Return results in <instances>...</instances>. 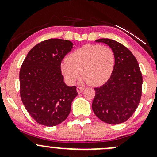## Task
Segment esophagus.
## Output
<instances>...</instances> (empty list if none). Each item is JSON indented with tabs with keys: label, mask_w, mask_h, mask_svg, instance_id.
<instances>
[{
	"label": "esophagus",
	"mask_w": 157,
	"mask_h": 157,
	"mask_svg": "<svg viewBox=\"0 0 157 157\" xmlns=\"http://www.w3.org/2000/svg\"><path fill=\"white\" fill-rule=\"evenodd\" d=\"M84 89H85V88L83 87V86H77V91L78 93H81L82 91H83Z\"/></svg>",
	"instance_id": "esophagus-1"
}]
</instances>
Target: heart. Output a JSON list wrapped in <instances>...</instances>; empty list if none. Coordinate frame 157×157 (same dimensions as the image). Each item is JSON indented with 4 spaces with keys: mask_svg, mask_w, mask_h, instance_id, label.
<instances>
[{
    "mask_svg": "<svg viewBox=\"0 0 157 157\" xmlns=\"http://www.w3.org/2000/svg\"><path fill=\"white\" fill-rule=\"evenodd\" d=\"M115 65L113 50L98 44H87L77 48L61 64V71L69 83L82 80L94 86H101L109 80Z\"/></svg>",
    "mask_w": 157,
    "mask_h": 157,
    "instance_id": "1",
    "label": "heart"
}]
</instances>
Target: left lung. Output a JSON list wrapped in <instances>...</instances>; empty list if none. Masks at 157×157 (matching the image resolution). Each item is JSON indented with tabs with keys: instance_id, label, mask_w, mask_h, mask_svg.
<instances>
[{
	"instance_id": "8db88e82",
	"label": "left lung",
	"mask_w": 157,
	"mask_h": 157,
	"mask_svg": "<svg viewBox=\"0 0 157 157\" xmlns=\"http://www.w3.org/2000/svg\"><path fill=\"white\" fill-rule=\"evenodd\" d=\"M113 50L115 65L111 77L100 87L95 88L92 109L106 123L116 125L127 121L137 109L142 96V76L136 57L117 41L102 38Z\"/></svg>"
}]
</instances>
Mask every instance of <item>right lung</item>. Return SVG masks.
Listing matches in <instances>:
<instances>
[{"label":"right lung","mask_w":157,"mask_h":157,"mask_svg":"<svg viewBox=\"0 0 157 157\" xmlns=\"http://www.w3.org/2000/svg\"><path fill=\"white\" fill-rule=\"evenodd\" d=\"M67 40L52 38L29 52L20 70V94L26 111L37 123L55 126L67 118L78 94L63 82L60 65L71 50Z\"/></svg>","instance_id":"add662e5"}]
</instances>
